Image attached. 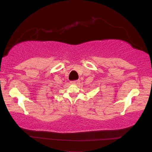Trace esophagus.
Returning <instances> with one entry per match:
<instances>
[{
  "label": "esophagus",
  "mask_w": 152,
  "mask_h": 152,
  "mask_svg": "<svg viewBox=\"0 0 152 152\" xmlns=\"http://www.w3.org/2000/svg\"><path fill=\"white\" fill-rule=\"evenodd\" d=\"M80 82V80H73V81H71V84H78Z\"/></svg>",
  "instance_id": "esophagus-1"
}]
</instances>
